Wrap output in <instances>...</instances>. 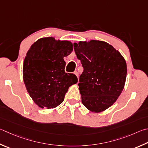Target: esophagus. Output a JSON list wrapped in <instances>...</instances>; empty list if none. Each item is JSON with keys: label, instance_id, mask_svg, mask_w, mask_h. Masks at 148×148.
<instances>
[{"label": "esophagus", "instance_id": "obj_1", "mask_svg": "<svg viewBox=\"0 0 148 148\" xmlns=\"http://www.w3.org/2000/svg\"><path fill=\"white\" fill-rule=\"evenodd\" d=\"M74 74L76 75V76L77 77H78V76H79V74H78V72H77V71H74Z\"/></svg>", "mask_w": 148, "mask_h": 148}]
</instances>
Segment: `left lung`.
I'll list each match as a JSON object with an SVG mask.
<instances>
[{
	"instance_id": "obj_1",
	"label": "left lung",
	"mask_w": 148,
	"mask_h": 148,
	"mask_svg": "<svg viewBox=\"0 0 148 148\" xmlns=\"http://www.w3.org/2000/svg\"><path fill=\"white\" fill-rule=\"evenodd\" d=\"M83 71L79 90L86 108L100 112L111 107L125 85L127 65L121 53L106 42L91 40L74 43Z\"/></svg>"
}]
</instances>
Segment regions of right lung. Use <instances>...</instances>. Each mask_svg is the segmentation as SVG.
Returning <instances> with one entry per match:
<instances>
[{"instance_id":"right-lung-1","label":"right lung","mask_w":148,"mask_h":148,"mask_svg":"<svg viewBox=\"0 0 148 148\" xmlns=\"http://www.w3.org/2000/svg\"><path fill=\"white\" fill-rule=\"evenodd\" d=\"M73 50L71 41L52 37L37 40L23 63V80L32 100L41 108H55L64 100L71 85L77 82L74 74L65 72L64 57Z\"/></svg>"}]
</instances>
